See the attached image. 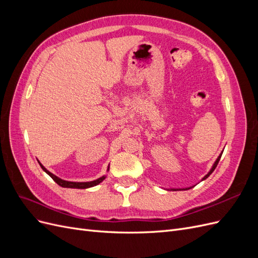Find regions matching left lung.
<instances>
[{
  "mask_svg": "<svg viewBox=\"0 0 258 258\" xmlns=\"http://www.w3.org/2000/svg\"><path fill=\"white\" fill-rule=\"evenodd\" d=\"M222 154L223 153H221L220 154V156H218V157H217V159L215 160V162L213 163V166H212V168H211V170L209 171V172H208V174H206L204 177H202V179H201V181H204V179H206V178H208L209 176H210V174L211 173H212L213 172V171L215 170V168H216V166H217V163H218V161H220V159H221V157H222ZM192 187L194 186H190V187H187V188H170V189H168V190H186V189H189V188H192Z\"/></svg>",
  "mask_w": 258,
  "mask_h": 258,
  "instance_id": "obj_1",
  "label": "left lung"
}]
</instances>
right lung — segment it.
Wrapping results in <instances>:
<instances>
[{"label":"right lung","instance_id":"add662e5","mask_svg":"<svg viewBox=\"0 0 258 258\" xmlns=\"http://www.w3.org/2000/svg\"><path fill=\"white\" fill-rule=\"evenodd\" d=\"M38 163H40L41 168L53 179L54 182H56L61 187H66V188H79V189L89 188V187H93V186L100 184L106 177V175H103V176H101V177L95 179V181H90V182H70V181H64V179H62V178L56 176L54 174H52L51 172H49V171L46 169L40 161H38ZM108 169H110V166L107 167V171H108Z\"/></svg>","mask_w":258,"mask_h":258}]
</instances>
